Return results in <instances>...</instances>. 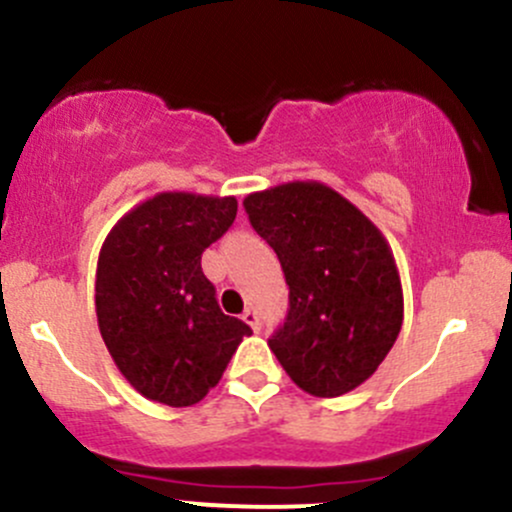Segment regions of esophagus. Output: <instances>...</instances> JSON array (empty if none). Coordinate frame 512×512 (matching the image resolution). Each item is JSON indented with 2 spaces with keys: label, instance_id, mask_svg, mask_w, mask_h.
Wrapping results in <instances>:
<instances>
[{
  "label": "esophagus",
  "instance_id": "obj_1",
  "mask_svg": "<svg viewBox=\"0 0 512 512\" xmlns=\"http://www.w3.org/2000/svg\"><path fill=\"white\" fill-rule=\"evenodd\" d=\"M242 321H245V324L250 326L252 331H255V333H260V328H262V321H260V314H257L255 309H247L245 314H242Z\"/></svg>",
  "mask_w": 512,
  "mask_h": 512
}]
</instances>
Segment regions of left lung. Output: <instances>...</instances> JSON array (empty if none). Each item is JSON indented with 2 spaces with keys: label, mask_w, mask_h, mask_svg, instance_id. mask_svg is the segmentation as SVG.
<instances>
[{
  "label": "left lung",
  "mask_w": 512,
  "mask_h": 512,
  "mask_svg": "<svg viewBox=\"0 0 512 512\" xmlns=\"http://www.w3.org/2000/svg\"><path fill=\"white\" fill-rule=\"evenodd\" d=\"M277 252L289 311L272 353L301 390L338 397L363 385L402 328V284L378 228L319 181H292L242 201Z\"/></svg>",
  "instance_id": "left-lung-1"
}]
</instances>
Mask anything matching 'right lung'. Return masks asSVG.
<instances>
[{
    "instance_id": "1",
    "label": "right lung",
    "mask_w": 512,
    "mask_h": 512,
    "mask_svg": "<svg viewBox=\"0 0 512 512\" xmlns=\"http://www.w3.org/2000/svg\"><path fill=\"white\" fill-rule=\"evenodd\" d=\"M238 215L233 196L157 193L102 242L95 311L112 360L147 400L191 407L223 378L252 328L225 316L201 255Z\"/></svg>"
}]
</instances>
